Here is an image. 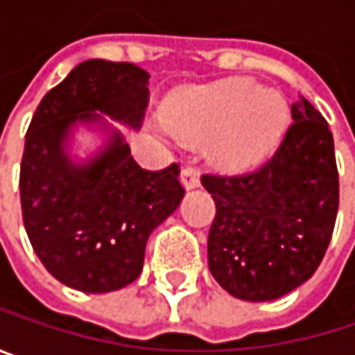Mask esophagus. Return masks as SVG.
Wrapping results in <instances>:
<instances>
[{
    "label": "esophagus",
    "instance_id": "34e87169",
    "mask_svg": "<svg viewBox=\"0 0 355 355\" xmlns=\"http://www.w3.org/2000/svg\"><path fill=\"white\" fill-rule=\"evenodd\" d=\"M180 182H182V187H184L187 191L197 189V187H199V173H197L195 168H191V166H184V168L180 171Z\"/></svg>",
    "mask_w": 355,
    "mask_h": 355
}]
</instances>
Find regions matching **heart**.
Listing matches in <instances>:
<instances>
[{
    "instance_id": "b5f03b06",
    "label": "heart",
    "mask_w": 355,
    "mask_h": 355,
    "mask_svg": "<svg viewBox=\"0 0 355 355\" xmlns=\"http://www.w3.org/2000/svg\"><path fill=\"white\" fill-rule=\"evenodd\" d=\"M162 123L187 144L214 137L209 156L218 166L248 171L277 150L290 125V108L282 92L232 78L177 90L162 107Z\"/></svg>"
}]
</instances>
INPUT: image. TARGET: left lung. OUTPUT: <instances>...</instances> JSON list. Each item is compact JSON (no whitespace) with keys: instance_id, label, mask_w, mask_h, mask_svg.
Returning a JSON list of instances; mask_svg holds the SVG:
<instances>
[{"instance_id":"obj_1","label":"left lung","mask_w":355,"mask_h":355,"mask_svg":"<svg viewBox=\"0 0 355 355\" xmlns=\"http://www.w3.org/2000/svg\"><path fill=\"white\" fill-rule=\"evenodd\" d=\"M292 119L279 150L257 173L201 178L216 201L209 271L230 296L247 302L277 300L311 279L337 218L329 125L302 96L292 105Z\"/></svg>"}]
</instances>
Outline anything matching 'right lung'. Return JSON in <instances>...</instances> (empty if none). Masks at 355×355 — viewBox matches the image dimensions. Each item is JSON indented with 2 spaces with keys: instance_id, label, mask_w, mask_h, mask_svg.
<instances>
[{
  "instance_id": "right-lung-1",
  "label": "right lung",
  "mask_w": 355,
  "mask_h": 355,
  "mask_svg": "<svg viewBox=\"0 0 355 355\" xmlns=\"http://www.w3.org/2000/svg\"><path fill=\"white\" fill-rule=\"evenodd\" d=\"M150 73L133 63L90 59L44 94L31 121L20 166V201L31 245L61 284L107 294L135 282L150 234L177 211L178 166L144 171L114 123L139 129ZM88 128L103 144L71 154Z\"/></svg>"
}]
</instances>
